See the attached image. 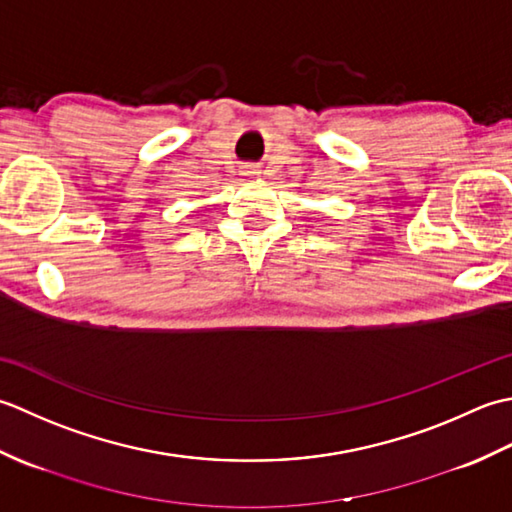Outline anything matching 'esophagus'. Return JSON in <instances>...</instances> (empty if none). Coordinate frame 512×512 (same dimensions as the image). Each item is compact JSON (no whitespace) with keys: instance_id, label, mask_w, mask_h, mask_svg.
I'll return each mask as SVG.
<instances>
[{"instance_id":"1","label":"esophagus","mask_w":512,"mask_h":512,"mask_svg":"<svg viewBox=\"0 0 512 512\" xmlns=\"http://www.w3.org/2000/svg\"><path fill=\"white\" fill-rule=\"evenodd\" d=\"M241 174L245 176V179H256V176L260 174V170L254 168V165H245V168L241 170Z\"/></svg>"}]
</instances>
